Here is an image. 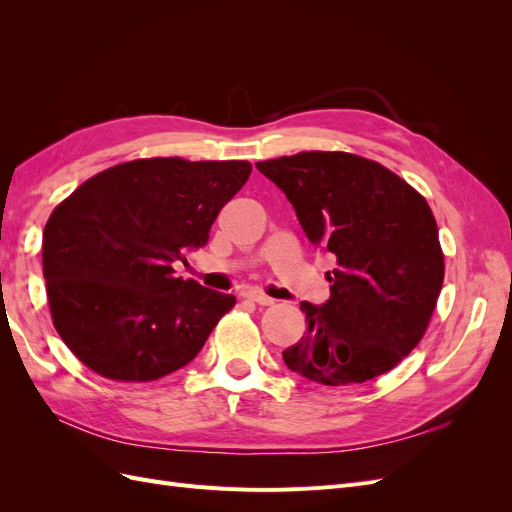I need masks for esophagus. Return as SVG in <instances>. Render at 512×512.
I'll return each mask as SVG.
<instances>
[{
    "mask_svg": "<svg viewBox=\"0 0 512 512\" xmlns=\"http://www.w3.org/2000/svg\"><path fill=\"white\" fill-rule=\"evenodd\" d=\"M247 299L250 301H254V303H258V305H262V307H269V305H273L275 303V299H271V297H267L265 292H258V290H252V292H247L245 294Z\"/></svg>",
    "mask_w": 512,
    "mask_h": 512,
    "instance_id": "obj_1",
    "label": "esophagus"
}]
</instances>
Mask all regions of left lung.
<instances>
[{
    "instance_id": "obj_1",
    "label": "left lung",
    "mask_w": 512,
    "mask_h": 512,
    "mask_svg": "<svg viewBox=\"0 0 512 512\" xmlns=\"http://www.w3.org/2000/svg\"><path fill=\"white\" fill-rule=\"evenodd\" d=\"M256 168L286 194L307 239L337 260L331 299L301 303L307 335L284 350V363L324 386L391 371L423 339L444 282L427 200L393 170L346 151H301Z\"/></svg>"
}]
</instances>
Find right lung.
<instances>
[{
	"mask_svg": "<svg viewBox=\"0 0 512 512\" xmlns=\"http://www.w3.org/2000/svg\"><path fill=\"white\" fill-rule=\"evenodd\" d=\"M250 173L245 160L145 158L61 200L44 226L42 271L76 359L117 382L158 380L194 359L237 299L175 277L173 265L209 241Z\"/></svg>",
	"mask_w": 512,
	"mask_h": 512,
	"instance_id": "1",
	"label": "right lung"
}]
</instances>
